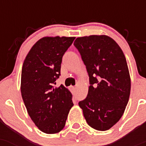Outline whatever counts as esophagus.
<instances>
[{
    "instance_id": "34e87169",
    "label": "esophagus",
    "mask_w": 146,
    "mask_h": 146,
    "mask_svg": "<svg viewBox=\"0 0 146 146\" xmlns=\"http://www.w3.org/2000/svg\"><path fill=\"white\" fill-rule=\"evenodd\" d=\"M70 89H71L72 91H74L76 90V87L74 86H70Z\"/></svg>"
}]
</instances>
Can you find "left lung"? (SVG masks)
<instances>
[{"mask_svg":"<svg viewBox=\"0 0 146 146\" xmlns=\"http://www.w3.org/2000/svg\"><path fill=\"white\" fill-rule=\"evenodd\" d=\"M74 46L89 75L88 94L78 104L90 126L107 131L119 121L129 102L131 78L118 44L107 35L78 37Z\"/></svg>","mask_w":146,"mask_h":146,"instance_id":"8db88e82","label":"left lung"}]
</instances>
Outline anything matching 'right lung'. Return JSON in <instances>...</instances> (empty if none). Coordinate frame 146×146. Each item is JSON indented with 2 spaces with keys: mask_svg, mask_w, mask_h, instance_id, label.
Segmentation results:
<instances>
[{
  "mask_svg": "<svg viewBox=\"0 0 146 146\" xmlns=\"http://www.w3.org/2000/svg\"><path fill=\"white\" fill-rule=\"evenodd\" d=\"M76 37L44 36L35 44L25 57L21 74V95L30 118L48 134L64 128L73 106L72 94L59 78L62 57Z\"/></svg>",
  "mask_w": 146,
  "mask_h": 146,
  "instance_id": "1",
  "label": "right lung"
}]
</instances>
